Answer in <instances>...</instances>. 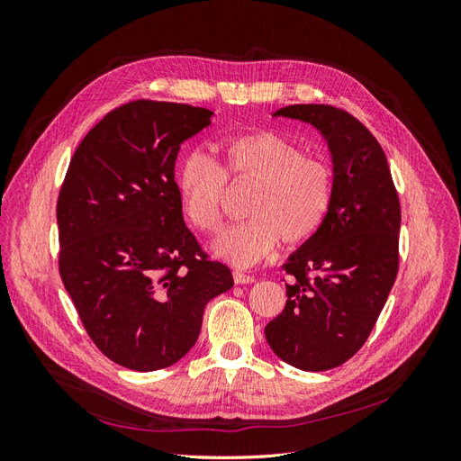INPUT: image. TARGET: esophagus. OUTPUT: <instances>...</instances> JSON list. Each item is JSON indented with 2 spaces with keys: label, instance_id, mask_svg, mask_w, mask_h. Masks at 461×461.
I'll list each match as a JSON object with an SVG mask.
<instances>
[{
  "label": "esophagus",
  "instance_id": "1",
  "mask_svg": "<svg viewBox=\"0 0 461 461\" xmlns=\"http://www.w3.org/2000/svg\"><path fill=\"white\" fill-rule=\"evenodd\" d=\"M232 278H234L236 285H249V283H254V276H252V275H246V273H242V271H234V273H232Z\"/></svg>",
  "mask_w": 461,
  "mask_h": 461
}]
</instances>
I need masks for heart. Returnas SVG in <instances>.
<instances>
[{"instance_id":"heart-1","label":"heart","mask_w":461,"mask_h":461,"mask_svg":"<svg viewBox=\"0 0 461 461\" xmlns=\"http://www.w3.org/2000/svg\"><path fill=\"white\" fill-rule=\"evenodd\" d=\"M229 176L252 178L248 219L221 232L213 252L236 267L267 258L278 240L308 242L323 227L334 200V171L276 131H252L225 140V167L205 149L190 151L178 171L183 213L194 229L215 232L222 221Z\"/></svg>"}]
</instances>
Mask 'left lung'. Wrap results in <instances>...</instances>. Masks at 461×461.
<instances>
[{
	"instance_id": "8db88e82",
	"label": "left lung",
	"mask_w": 461,
	"mask_h": 461,
	"mask_svg": "<svg viewBox=\"0 0 461 461\" xmlns=\"http://www.w3.org/2000/svg\"><path fill=\"white\" fill-rule=\"evenodd\" d=\"M276 115L323 132L334 200L323 227L283 265L288 300L265 327V339L288 366L327 371L366 344L396 281L400 198L381 144L348 111L296 104Z\"/></svg>"
}]
</instances>
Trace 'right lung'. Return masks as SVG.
Masks as SVG:
<instances>
[{
	"instance_id": "obj_1",
	"label": "right lung",
	"mask_w": 461,
	"mask_h": 461,
	"mask_svg": "<svg viewBox=\"0 0 461 461\" xmlns=\"http://www.w3.org/2000/svg\"><path fill=\"white\" fill-rule=\"evenodd\" d=\"M186 104H122L82 138L58 198L59 275L88 337L132 371L196 344L207 302L232 288L183 219L180 144L212 124Z\"/></svg>"
}]
</instances>
